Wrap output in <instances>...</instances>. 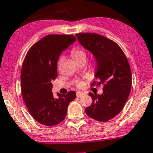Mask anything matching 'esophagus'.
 Listing matches in <instances>:
<instances>
[{
    "mask_svg": "<svg viewBox=\"0 0 153 153\" xmlns=\"http://www.w3.org/2000/svg\"><path fill=\"white\" fill-rule=\"evenodd\" d=\"M83 95H85V94L83 92H82V91H77V92H76L77 98H81Z\"/></svg>",
    "mask_w": 153,
    "mask_h": 153,
    "instance_id": "1",
    "label": "esophagus"
}]
</instances>
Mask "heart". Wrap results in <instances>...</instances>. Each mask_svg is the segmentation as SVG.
<instances>
[{
  "label": "heart",
  "instance_id": "obj_1",
  "mask_svg": "<svg viewBox=\"0 0 153 153\" xmlns=\"http://www.w3.org/2000/svg\"><path fill=\"white\" fill-rule=\"evenodd\" d=\"M71 55L72 57L74 58V59L76 61V62H78V61H81L83 59H86V53L83 49L81 48H74L71 51ZM63 59H64V57L62 56L59 59L57 62V69L59 70L61 65H62V63L63 62ZM98 64L97 60H94V65H96ZM85 82L83 81H76V85L77 88H82L84 86Z\"/></svg>",
  "mask_w": 153,
  "mask_h": 153
}]
</instances>
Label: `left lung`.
I'll return each mask as SVG.
<instances>
[{
	"instance_id": "obj_1",
	"label": "left lung",
	"mask_w": 153,
	"mask_h": 153,
	"mask_svg": "<svg viewBox=\"0 0 153 153\" xmlns=\"http://www.w3.org/2000/svg\"><path fill=\"white\" fill-rule=\"evenodd\" d=\"M76 36L98 62L94 76L99 82L91 85H104L101 95L89 93L92 103L85 113L97 121H108L122 111L128 99L132 82L130 65L120 47L111 39L97 33H77Z\"/></svg>"
}]
</instances>
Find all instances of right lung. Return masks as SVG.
<instances>
[{
    "mask_svg": "<svg viewBox=\"0 0 153 153\" xmlns=\"http://www.w3.org/2000/svg\"><path fill=\"white\" fill-rule=\"evenodd\" d=\"M76 40L73 35H48L29 49L21 70L23 99L31 116L43 125L52 126L62 122L68 107L76 98L74 91L57 93L55 98L51 81L57 76V61L62 51Z\"/></svg>",
    "mask_w": 153,
    "mask_h": 153,
    "instance_id": "1",
    "label": "right lung"
}]
</instances>
